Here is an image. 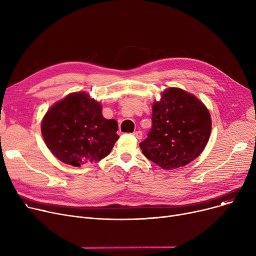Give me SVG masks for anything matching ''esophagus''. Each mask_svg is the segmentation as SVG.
<instances>
[{
  "label": "esophagus",
  "instance_id": "1",
  "mask_svg": "<svg viewBox=\"0 0 256 256\" xmlns=\"http://www.w3.org/2000/svg\"><path fill=\"white\" fill-rule=\"evenodd\" d=\"M132 135L135 136V137H136L138 140H141V139H142V132H141L140 130H137V132H135L132 134Z\"/></svg>",
  "mask_w": 256,
  "mask_h": 256
}]
</instances>
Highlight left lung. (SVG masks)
<instances>
[{"label": "left lung", "instance_id": "1", "mask_svg": "<svg viewBox=\"0 0 256 256\" xmlns=\"http://www.w3.org/2000/svg\"><path fill=\"white\" fill-rule=\"evenodd\" d=\"M152 104V128L140 143L144 156L165 170L184 167L204 152L212 130L208 108L193 94L170 87Z\"/></svg>", "mask_w": 256, "mask_h": 256}]
</instances>
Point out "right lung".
Listing matches in <instances>:
<instances>
[{
	"label": "right lung",
	"mask_w": 256,
	"mask_h": 256,
	"mask_svg": "<svg viewBox=\"0 0 256 256\" xmlns=\"http://www.w3.org/2000/svg\"><path fill=\"white\" fill-rule=\"evenodd\" d=\"M115 119H106L102 104L86 92H74L54 104L42 118L48 148L61 162L80 167L109 154L119 136Z\"/></svg>",
	"instance_id": "add662e5"
}]
</instances>
